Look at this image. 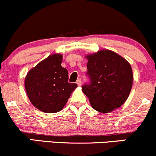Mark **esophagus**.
<instances>
[{
	"mask_svg": "<svg viewBox=\"0 0 156 156\" xmlns=\"http://www.w3.org/2000/svg\"><path fill=\"white\" fill-rule=\"evenodd\" d=\"M76 84H77L79 86H81V85H82V80H81V79H79V80H77V81H76Z\"/></svg>",
	"mask_w": 156,
	"mask_h": 156,
	"instance_id": "esophagus-1",
	"label": "esophagus"
}]
</instances>
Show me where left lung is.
<instances>
[{
  "mask_svg": "<svg viewBox=\"0 0 156 156\" xmlns=\"http://www.w3.org/2000/svg\"><path fill=\"white\" fill-rule=\"evenodd\" d=\"M90 85L82 87L94 110L108 113L122 106L133 85L132 68L122 56L108 49L86 55Z\"/></svg>",
  "mask_w": 156,
  "mask_h": 156,
  "instance_id": "1",
  "label": "left lung"
}]
</instances>
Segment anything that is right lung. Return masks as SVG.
<instances>
[{
  "mask_svg": "<svg viewBox=\"0 0 156 156\" xmlns=\"http://www.w3.org/2000/svg\"><path fill=\"white\" fill-rule=\"evenodd\" d=\"M62 55H49L25 77V88L29 100L36 108L47 113L60 111L76 88V83H69V72L61 66Z\"/></svg>",
  "mask_w": 156,
  "mask_h": 156,
  "instance_id": "add662e5",
  "label": "right lung"
}]
</instances>
